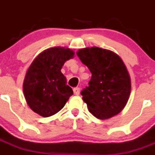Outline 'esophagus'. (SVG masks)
I'll use <instances>...</instances> for the list:
<instances>
[{"mask_svg":"<svg viewBox=\"0 0 155 155\" xmlns=\"http://www.w3.org/2000/svg\"><path fill=\"white\" fill-rule=\"evenodd\" d=\"M74 93L76 95H78L79 93H80V87H74Z\"/></svg>","mask_w":155,"mask_h":155,"instance_id":"obj_1","label":"esophagus"}]
</instances>
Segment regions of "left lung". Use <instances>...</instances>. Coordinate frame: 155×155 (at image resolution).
<instances>
[{
    "instance_id": "left-lung-1",
    "label": "left lung",
    "mask_w": 155,
    "mask_h": 155,
    "mask_svg": "<svg viewBox=\"0 0 155 155\" xmlns=\"http://www.w3.org/2000/svg\"><path fill=\"white\" fill-rule=\"evenodd\" d=\"M77 55L91 73L89 85L81 92L90 113L99 120L120 113L131 91L130 77L124 61L114 52L96 46L81 49Z\"/></svg>"
}]
</instances>
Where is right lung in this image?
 <instances>
[{
	"label": "right lung",
	"instance_id": "right-lung-1",
	"mask_svg": "<svg viewBox=\"0 0 155 155\" xmlns=\"http://www.w3.org/2000/svg\"><path fill=\"white\" fill-rule=\"evenodd\" d=\"M73 50L53 47L42 51L28 68L23 83V92L31 110L49 117L64 108L73 94L61 73L64 63L73 58Z\"/></svg>",
	"mask_w": 155,
	"mask_h": 155
}]
</instances>
